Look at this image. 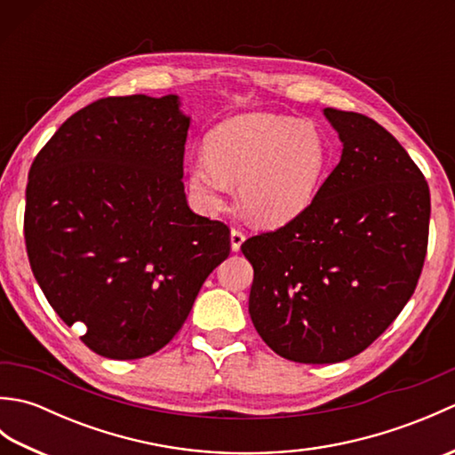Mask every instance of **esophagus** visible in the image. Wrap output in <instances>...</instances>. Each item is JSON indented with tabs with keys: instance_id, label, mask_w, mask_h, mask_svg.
<instances>
[{
	"instance_id": "34e87169",
	"label": "esophagus",
	"mask_w": 455,
	"mask_h": 455,
	"mask_svg": "<svg viewBox=\"0 0 455 455\" xmlns=\"http://www.w3.org/2000/svg\"><path fill=\"white\" fill-rule=\"evenodd\" d=\"M244 240H246V233H244V230H240V228H233V230H230V248H233L235 252H238Z\"/></svg>"
}]
</instances>
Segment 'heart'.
Here are the masks:
<instances>
[{
  "mask_svg": "<svg viewBox=\"0 0 455 455\" xmlns=\"http://www.w3.org/2000/svg\"><path fill=\"white\" fill-rule=\"evenodd\" d=\"M328 140L316 124L274 113H244L217 124L207 152L189 164V189L207 212L225 209L230 181L244 211L282 227L311 207L328 170Z\"/></svg>",
  "mask_w": 455,
  "mask_h": 455,
  "instance_id": "heart-1",
  "label": "heart"
}]
</instances>
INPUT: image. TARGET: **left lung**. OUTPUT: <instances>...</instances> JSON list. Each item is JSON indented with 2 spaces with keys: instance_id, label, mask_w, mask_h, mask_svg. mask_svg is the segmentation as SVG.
Instances as JSON below:
<instances>
[{
  "instance_id": "1",
  "label": "left lung",
  "mask_w": 455,
  "mask_h": 455,
  "mask_svg": "<svg viewBox=\"0 0 455 455\" xmlns=\"http://www.w3.org/2000/svg\"><path fill=\"white\" fill-rule=\"evenodd\" d=\"M344 148L301 217L248 238V311L285 360L336 363L377 340L417 289L430 189L399 140L362 113L326 108Z\"/></svg>"
}]
</instances>
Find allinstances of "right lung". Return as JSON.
<instances>
[{"label":"right lung","mask_w":455,"mask_h":455,"mask_svg":"<svg viewBox=\"0 0 455 455\" xmlns=\"http://www.w3.org/2000/svg\"><path fill=\"white\" fill-rule=\"evenodd\" d=\"M188 129L178 95L98 100L62 123L28 172L35 279L103 357L137 360L166 346L230 252L225 222L188 205Z\"/></svg>","instance_id":"obj_1"}]
</instances>
